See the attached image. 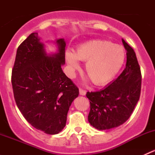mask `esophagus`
<instances>
[{"label": "esophagus", "mask_w": 155, "mask_h": 155, "mask_svg": "<svg viewBox=\"0 0 155 155\" xmlns=\"http://www.w3.org/2000/svg\"><path fill=\"white\" fill-rule=\"evenodd\" d=\"M79 94L82 95V96H85L86 94V91L85 90H82V89H79Z\"/></svg>", "instance_id": "obj_1"}]
</instances>
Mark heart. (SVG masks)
<instances>
[{
    "instance_id": "obj_1",
    "label": "heart",
    "mask_w": 155,
    "mask_h": 155,
    "mask_svg": "<svg viewBox=\"0 0 155 155\" xmlns=\"http://www.w3.org/2000/svg\"><path fill=\"white\" fill-rule=\"evenodd\" d=\"M65 60L72 75L80 68L79 60L86 61L85 71L96 85H105L117 76L125 60L122 46L104 40H91L79 45L76 53L65 52Z\"/></svg>"
}]
</instances>
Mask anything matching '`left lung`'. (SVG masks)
Segmentation results:
<instances>
[{
	"instance_id": "1",
	"label": "left lung",
	"mask_w": 155,
	"mask_h": 155,
	"mask_svg": "<svg viewBox=\"0 0 155 155\" xmlns=\"http://www.w3.org/2000/svg\"><path fill=\"white\" fill-rule=\"evenodd\" d=\"M126 50V68L119 76L104 89L87 92L90 101L89 123L100 130L121 125L130 118L141 91L142 76L133 48L122 39Z\"/></svg>"
}]
</instances>
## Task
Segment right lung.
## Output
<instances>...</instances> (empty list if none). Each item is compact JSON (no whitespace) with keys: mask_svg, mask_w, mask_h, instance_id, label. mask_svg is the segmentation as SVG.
Returning a JSON list of instances; mask_svg holds the SVG:
<instances>
[{"mask_svg":"<svg viewBox=\"0 0 155 155\" xmlns=\"http://www.w3.org/2000/svg\"><path fill=\"white\" fill-rule=\"evenodd\" d=\"M53 43L57 51L47 53L38 33L30 34L17 49L12 71L18 109L36 129L51 135L64 129L70 105L79 96L78 87L61 68L66 42L61 38Z\"/></svg>","mask_w":155,"mask_h":155,"instance_id":"1","label":"right lung"}]
</instances>
